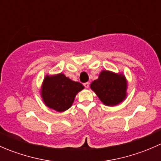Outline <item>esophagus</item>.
<instances>
[{
    "label": "esophagus",
    "mask_w": 161,
    "mask_h": 161,
    "mask_svg": "<svg viewBox=\"0 0 161 161\" xmlns=\"http://www.w3.org/2000/svg\"><path fill=\"white\" fill-rule=\"evenodd\" d=\"M83 86H85V88L88 89L89 86H90V83H89V82H85V83L83 84Z\"/></svg>",
    "instance_id": "esophagus-1"
}]
</instances>
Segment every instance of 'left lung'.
I'll return each instance as SVG.
<instances>
[{"label": "left lung", "mask_w": 161, "mask_h": 161, "mask_svg": "<svg viewBox=\"0 0 161 161\" xmlns=\"http://www.w3.org/2000/svg\"><path fill=\"white\" fill-rule=\"evenodd\" d=\"M90 88L103 104L114 106L125 99L127 81L123 75L102 71L98 79L90 84Z\"/></svg>", "instance_id": "1"}]
</instances>
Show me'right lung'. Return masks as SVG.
Returning a JSON list of instances; mask_svg holds the SVG:
<instances>
[{"label": "right lung", "instance_id": "obj_1", "mask_svg": "<svg viewBox=\"0 0 161 161\" xmlns=\"http://www.w3.org/2000/svg\"><path fill=\"white\" fill-rule=\"evenodd\" d=\"M83 89L84 86L80 82H74L61 73L45 77L41 96L48 108L62 112L71 108L76 94Z\"/></svg>", "mask_w": 161, "mask_h": 161}]
</instances>
